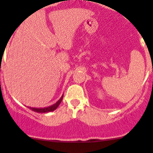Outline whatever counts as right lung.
<instances>
[{"label": "right lung", "mask_w": 153, "mask_h": 153, "mask_svg": "<svg viewBox=\"0 0 153 153\" xmlns=\"http://www.w3.org/2000/svg\"><path fill=\"white\" fill-rule=\"evenodd\" d=\"M62 98H63V95L61 97L60 99L59 100L57 101L55 104L53 105H51V106H48V107H45V108H32V107H28L30 109H31L32 111L34 112H39V113H45V112H53L54 111L55 109H56V108L59 106V105L60 104L61 101H62Z\"/></svg>", "instance_id": "right-lung-1"}]
</instances>
